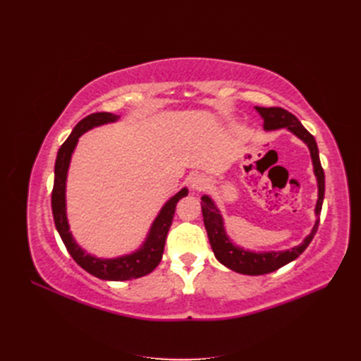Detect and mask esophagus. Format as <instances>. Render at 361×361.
I'll return each instance as SVG.
<instances>
[{"instance_id": "esophagus-1", "label": "esophagus", "mask_w": 361, "mask_h": 361, "mask_svg": "<svg viewBox=\"0 0 361 361\" xmlns=\"http://www.w3.org/2000/svg\"><path fill=\"white\" fill-rule=\"evenodd\" d=\"M207 185V179L203 176V174H194V176L191 178V187L192 190H197V191H202L206 188Z\"/></svg>"}]
</instances>
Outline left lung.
Instances as JSON below:
<instances>
[{
	"label": "left lung",
	"mask_w": 361,
	"mask_h": 361,
	"mask_svg": "<svg viewBox=\"0 0 361 361\" xmlns=\"http://www.w3.org/2000/svg\"><path fill=\"white\" fill-rule=\"evenodd\" d=\"M256 110L264 117V126L265 129H279V128H288L289 130L300 137L305 145L310 149V155L313 159V167L314 174L318 178V187H319V197L318 203H316V215H321L322 209V202H324V191H325V176H324V169L319 161V152L318 145H316L314 137L305 129L300 120L295 117L292 113L286 111L285 108L280 106H256ZM202 214H203V221L204 228L207 232V238H209L211 247L214 250V255L218 259V262L232 271L241 272V274L247 276H262L268 274V272L277 271L279 268L285 267L293 259H297L302 251L309 247L312 239L318 231L319 226V218L316 221L312 233L304 239V243L293 247L288 251H279V253H251V251H245L243 248L236 247L231 239L227 238L224 227H223V218L218 212L215 204L209 197H202Z\"/></svg>",
	"instance_id": "8db88e82"
}]
</instances>
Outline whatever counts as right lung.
<instances>
[{
	"label": "right lung",
	"instance_id": "obj_1",
	"mask_svg": "<svg viewBox=\"0 0 361 361\" xmlns=\"http://www.w3.org/2000/svg\"><path fill=\"white\" fill-rule=\"evenodd\" d=\"M117 118L118 117L111 113H93L84 117L81 122H78V125L73 128L72 134L59 149L56 169H54V174H56V176H54V187L51 194L54 223H56L61 241L64 245H66L72 259L82 269L90 272L92 276L102 280H114V281L143 277L158 267L164 253V245H166L169 228L173 223L176 204L182 197H185V195L188 194V190L183 188L174 195V197H171V200L166 203V206L162 207V211L159 212L158 218L155 220L154 226H152L147 241L137 251V253L118 257V259H106V260L96 259L84 253V251L78 247V244L73 241V238L69 232L68 220H66L64 187H66V173L69 167V161L81 134H84L85 130L92 129L93 126L116 122Z\"/></svg>",
	"mask_w": 361,
	"mask_h": 361
}]
</instances>
